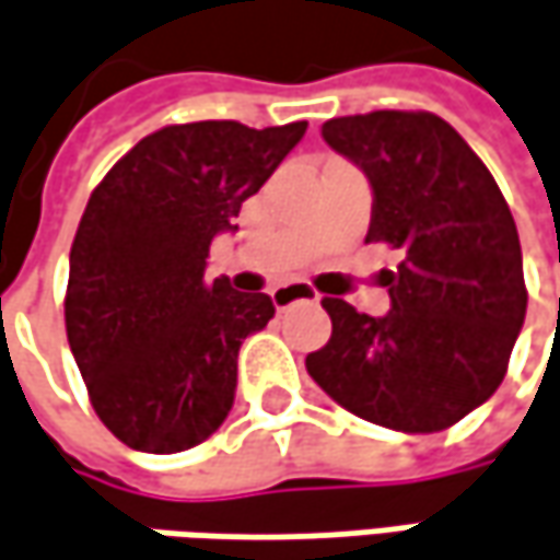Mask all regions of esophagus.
<instances>
[{"label":"esophagus","instance_id":"1","mask_svg":"<svg viewBox=\"0 0 560 560\" xmlns=\"http://www.w3.org/2000/svg\"><path fill=\"white\" fill-rule=\"evenodd\" d=\"M301 301H319V294L310 284H304V281L272 288V304H276V310H288V306L301 304Z\"/></svg>","mask_w":560,"mask_h":560}]
</instances>
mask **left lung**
<instances>
[{"instance_id": "left-lung-1", "label": "left lung", "mask_w": 560, "mask_h": 560, "mask_svg": "<svg viewBox=\"0 0 560 560\" xmlns=\"http://www.w3.org/2000/svg\"><path fill=\"white\" fill-rule=\"evenodd\" d=\"M373 187L366 241L404 254L392 310L326 298L331 338L306 373L331 401L395 432H439L486 404L526 316L521 237L499 184L432 112L382 109L323 125Z\"/></svg>"}]
</instances>
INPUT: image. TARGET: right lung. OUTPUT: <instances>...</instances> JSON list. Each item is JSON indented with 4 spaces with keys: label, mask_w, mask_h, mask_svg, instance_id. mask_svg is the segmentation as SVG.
<instances>
[{
    "label": "right lung",
    "mask_w": 560,
    "mask_h": 560,
    "mask_svg": "<svg viewBox=\"0 0 560 560\" xmlns=\"http://www.w3.org/2000/svg\"><path fill=\"white\" fill-rule=\"evenodd\" d=\"M306 121L168 125L118 159L71 244L65 328L90 404L115 439L187 451L225 423L237 351L276 316L269 294L209 279L212 237L234 232Z\"/></svg>",
    "instance_id": "1"
}]
</instances>
